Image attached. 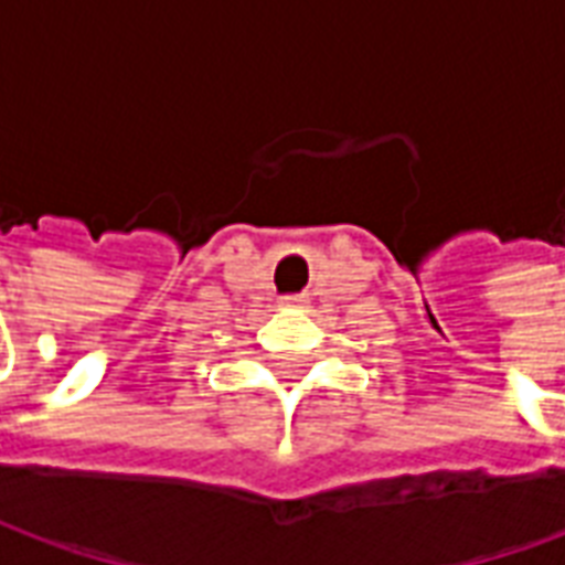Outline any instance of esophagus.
I'll return each instance as SVG.
<instances>
[{"mask_svg":"<svg viewBox=\"0 0 565 565\" xmlns=\"http://www.w3.org/2000/svg\"><path fill=\"white\" fill-rule=\"evenodd\" d=\"M279 307H286V310L288 307H300V298H282L279 300Z\"/></svg>","mask_w":565,"mask_h":565,"instance_id":"34e87169","label":"esophagus"}]
</instances>
